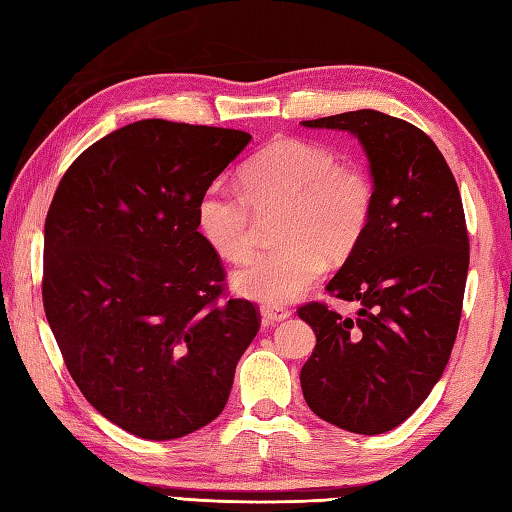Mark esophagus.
<instances>
[{"instance_id": "1", "label": "esophagus", "mask_w": 512, "mask_h": 512, "mask_svg": "<svg viewBox=\"0 0 512 512\" xmlns=\"http://www.w3.org/2000/svg\"><path fill=\"white\" fill-rule=\"evenodd\" d=\"M260 314H263V318L267 322H280V320L289 318L291 311L283 305H263V307H260Z\"/></svg>"}]
</instances>
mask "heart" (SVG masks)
Returning a JSON list of instances; mask_svg holds the SVG:
<instances>
[{
	"mask_svg": "<svg viewBox=\"0 0 512 512\" xmlns=\"http://www.w3.org/2000/svg\"><path fill=\"white\" fill-rule=\"evenodd\" d=\"M373 181L358 163L338 161L325 145L283 137L241 170V194L214 183L196 203L203 238L227 263L254 252L258 221H269L280 245L238 269V294L265 305L298 298L327 263H342L362 241L373 214Z\"/></svg>",
	"mask_w": 512,
	"mask_h": 512,
	"instance_id": "obj_1",
	"label": "heart"
}]
</instances>
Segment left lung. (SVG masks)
<instances>
[{"mask_svg":"<svg viewBox=\"0 0 512 512\" xmlns=\"http://www.w3.org/2000/svg\"><path fill=\"white\" fill-rule=\"evenodd\" d=\"M302 125L356 134L375 192L367 232L327 285L358 314L325 302L298 309L316 331L302 395L338 429L387 433L429 398L451 358L468 274L462 196L442 152L409 121L356 110Z\"/></svg>","mask_w":512,"mask_h":512,"instance_id":"8db88e82","label":"left lung"}]
</instances>
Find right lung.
I'll use <instances>...</instances> for the list:
<instances>
[{
  "label": "right lung",
  "instance_id": "add662e5",
  "mask_svg": "<svg viewBox=\"0 0 512 512\" xmlns=\"http://www.w3.org/2000/svg\"><path fill=\"white\" fill-rule=\"evenodd\" d=\"M247 132L145 119L92 143L59 181L41 296L95 409L143 440H176L225 409L260 311L225 296L196 203Z\"/></svg>",
  "mask_w": 512,
  "mask_h": 512
}]
</instances>
